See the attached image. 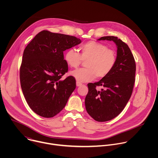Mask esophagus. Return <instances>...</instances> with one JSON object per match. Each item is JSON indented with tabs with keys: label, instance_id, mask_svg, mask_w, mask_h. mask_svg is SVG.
Wrapping results in <instances>:
<instances>
[{
	"label": "esophagus",
	"instance_id": "34e87169",
	"mask_svg": "<svg viewBox=\"0 0 158 158\" xmlns=\"http://www.w3.org/2000/svg\"><path fill=\"white\" fill-rule=\"evenodd\" d=\"M82 85V83H81V82H76V85H77V87L81 86Z\"/></svg>",
	"mask_w": 158,
	"mask_h": 158
}]
</instances>
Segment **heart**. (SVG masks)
Segmentation results:
<instances>
[{
  "instance_id": "obj_1",
  "label": "heart",
  "mask_w": 158,
  "mask_h": 158,
  "mask_svg": "<svg viewBox=\"0 0 158 158\" xmlns=\"http://www.w3.org/2000/svg\"><path fill=\"white\" fill-rule=\"evenodd\" d=\"M79 52L74 49H69L64 54L66 64L74 68H76L82 60H87L85 68L71 72V75L78 82L91 81L96 77L98 79L103 78L109 74L116 65V51L109 49L104 44L96 41L87 42L80 46Z\"/></svg>"
}]
</instances>
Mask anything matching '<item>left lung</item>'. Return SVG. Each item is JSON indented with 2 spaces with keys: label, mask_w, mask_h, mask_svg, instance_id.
<instances>
[{
  "label": "left lung",
  "mask_w": 158,
  "mask_h": 158,
  "mask_svg": "<svg viewBox=\"0 0 158 158\" xmlns=\"http://www.w3.org/2000/svg\"><path fill=\"white\" fill-rule=\"evenodd\" d=\"M112 40L117 46V60L113 70L99 82L89 83L85 99L87 113L98 122L118 116L129 101L135 82L136 63L127 45L114 36L102 37L98 40ZM97 86L103 88L99 91Z\"/></svg>",
  "instance_id": "left-lung-1"
}]
</instances>
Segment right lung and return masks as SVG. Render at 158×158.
Segmentation results:
<instances>
[{
	"mask_svg": "<svg viewBox=\"0 0 158 158\" xmlns=\"http://www.w3.org/2000/svg\"><path fill=\"white\" fill-rule=\"evenodd\" d=\"M81 42L74 36L42 31L24 51L20 85L31 109L40 116L52 118L65 107L76 89V80L61 77L68 71L63 52Z\"/></svg>",
	"mask_w": 158,
	"mask_h": 158,
	"instance_id": "right-lung-1",
	"label": "right lung"
}]
</instances>
